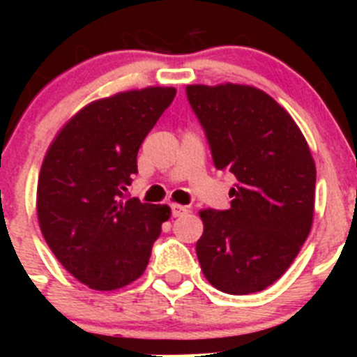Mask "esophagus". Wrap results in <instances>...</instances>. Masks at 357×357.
<instances>
[{"instance_id":"34e87169","label":"esophagus","mask_w":357,"mask_h":357,"mask_svg":"<svg viewBox=\"0 0 357 357\" xmlns=\"http://www.w3.org/2000/svg\"><path fill=\"white\" fill-rule=\"evenodd\" d=\"M188 213H189V207L178 206V204H172V214H173V218L184 216V214H188Z\"/></svg>"}]
</instances>
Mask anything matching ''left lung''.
<instances>
[{
	"mask_svg": "<svg viewBox=\"0 0 357 357\" xmlns=\"http://www.w3.org/2000/svg\"><path fill=\"white\" fill-rule=\"evenodd\" d=\"M216 169L236 176L230 209L200 211L198 263L230 295L263 291L295 261L314 213L317 168L301 128L250 85H188Z\"/></svg>",
	"mask_w": 357,
	"mask_h": 357,
	"instance_id": "obj_1",
	"label": "left lung"
}]
</instances>
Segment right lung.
<instances>
[{
    "label": "right lung",
    "mask_w": 357,
    "mask_h": 357,
    "mask_svg": "<svg viewBox=\"0 0 357 357\" xmlns=\"http://www.w3.org/2000/svg\"><path fill=\"white\" fill-rule=\"evenodd\" d=\"M175 94L173 87H146L96 100L46 151L37 182L40 232L62 266L91 289L112 291L139 279L172 214L125 191L141 143Z\"/></svg>",
    "instance_id": "add662e5"
}]
</instances>
